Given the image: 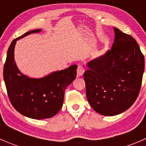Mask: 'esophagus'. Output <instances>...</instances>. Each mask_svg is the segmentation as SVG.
<instances>
[{"mask_svg": "<svg viewBox=\"0 0 146 146\" xmlns=\"http://www.w3.org/2000/svg\"><path fill=\"white\" fill-rule=\"evenodd\" d=\"M84 72H85V69H84L83 66H80V65H78L77 68V76H78V77L82 76V75H83Z\"/></svg>", "mask_w": 146, "mask_h": 146, "instance_id": "esophagus-1", "label": "esophagus"}]
</instances>
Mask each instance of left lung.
Masks as SVG:
<instances>
[{
    "instance_id": "8db88e82",
    "label": "left lung",
    "mask_w": 146,
    "mask_h": 146,
    "mask_svg": "<svg viewBox=\"0 0 146 146\" xmlns=\"http://www.w3.org/2000/svg\"><path fill=\"white\" fill-rule=\"evenodd\" d=\"M114 29L111 50L88 62L84 73L87 99L104 116L121 114L135 102L145 68L144 56L134 38Z\"/></svg>"
}]
</instances>
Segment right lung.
I'll return each mask as SVG.
<instances>
[{"mask_svg": "<svg viewBox=\"0 0 146 146\" xmlns=\"http://www.w3.org/2000/svg\"><path fill=\"white\" fill-rule=\"evenodd\" d=\"M38 29L26 32L12 42L3 68V78L12 105L23 115L34 119L51 118L61 109L66 88L76 78L77 65L50 73L42 78H30L22 74L15 62L16 41Z\"/></svg>", "mask_w": 146, "mask_h": 146, "instance_id": "add662e5", "label": "right lung"}]
</instances>
